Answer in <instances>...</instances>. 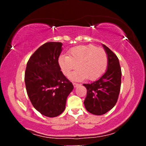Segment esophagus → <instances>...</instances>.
<instances>
[{
    "instance_id": "obj_1",
    "label": "esophagus",
    "mask_w": 146,
    "mask_h": 146,
    "mask_svg": "<svg viewBox=\"0 0 146 146\" xmlns=\"http://www.w3.org/2000/svg\"><path fill=\"white\" fill-rule=\"evenodd\" d=\"M73 86H74V88H76V87L78 86H79V84L74 82V83H73Z\"/></svg>"
}]
</instances>
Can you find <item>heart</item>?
<instances>
[{
    "label": "heart",
    "instance_id": "heart-1",
    "mask_svg": "<svg viewBox=\"0 0 146 146\" xmlns=\"http://www.w3.org/2000/svg\"><path fill=\"white\" fill-rule=\"evenodd\" d=\"M58 64L66 76H68L76 66L78 68L70 78L81 80L87 78L89 80H96L102 76L108 64L107 53L102 48L94 45H82L72 48L68 56L61 55Z\"/></svg>",
    "mask_w": 146,
    "mask_h": 146
}]
</instances>
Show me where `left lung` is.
<instances>
[{
  "label": "left lung",
  "mask_w": 146,
  "mask_h": 146,
  "mask_svg": "<svg viewBox=\"0 0 146 146\" xmlns=\"http://www.w3.org/2000/svg\"><path fill=\"white\" fill-rule=\"evenodd\" d=\"M108 58L107 70L98 80L84 84L87 89L84 100L86 109L94 115H103L116 104L121 87V71L117 56L103 44Z\"/></svg>",
  "instance_id": "left-lung-1"
}]
</instances>
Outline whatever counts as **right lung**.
<instances>
[{"label": "right lung", "instance_id": "right-lung-1", "mask_svg": "<svg viewBox=\"0 0 146 146\" xmlns=\"http://www.w3.org/2000/svg\"><path fill=\"white\" fill-rule=\"evenodd\" d=\"M61 42H48L36 50L27 62L25 81L27 94L41 114L53 117L65 110L73 84L60 71Z\"/></svg>", "mask_w": 146, "mask_h": 146}]
</instances>
